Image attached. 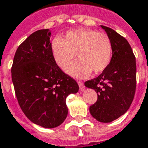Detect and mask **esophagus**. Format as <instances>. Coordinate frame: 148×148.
Here are the masks:
<instances>
[{
    "label": "esophagus",
    "mask_w": 148,
    "mask_h": 148,
    "mask_svg": "<svg viewBox=\"0 0 148 148\" xmlns=\"http://www.w3.org/2000/svg\"><path fill=\"white\" fill-rule=\"evenodd\" d=\"M77 84L79 86V88H80L81 90H85V86H84V82H82V81H77Z\"/></svg>",
    "instance_id": "34e87169"
}]
</instances>
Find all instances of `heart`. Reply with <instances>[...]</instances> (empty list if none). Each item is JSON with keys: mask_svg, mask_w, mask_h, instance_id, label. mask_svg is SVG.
<instances>
[{"mask_svg": "<svg viewBox=\"0 0 148 148\" xmlns=\"http://www.w3.org/2000/svg\"><path fill=\"white\" fill-rule=\"evenodd\" d=\"M55 62L66 69L77 55V60L66 69L72 76L83 78L92 71L99 74L108 67L112 59V46L106 33L90 29L69 31L63 37L55 38L51 42Z\"/></svg>", "mask_w": 148, "mask_h": 148, "instance_id": "1", "label": "heart"}]
</instances>
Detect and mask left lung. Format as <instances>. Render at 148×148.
Here are the masks:
<instances>
[{
  "label": "left lung",
  "instance_id": "left-lung-1",
  "mask_svg": "<svg viewBox=\"0 0 148 148\" xmlns=\"http://www.w3.org/2000/svg\"><path fill=\"white\" fill-rule=\"evenodd\" d=\"M112 46L110 63L98 77L86 81L85 86L97 93V100L90 107L93 118L109 123L124 114L133 101L136 87V57L124 37L112 28L101 25Z\"/></svg>",
  "mask_w": 148,
  "mask_h": 148
}]
</instances>
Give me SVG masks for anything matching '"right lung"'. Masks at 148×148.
Returning a JSON list of instances; mask_svg holds the SVG:
<instances>
[{"instance_id": "right-lung-1", "label": "right lung", "mask_w": 148, "mask_h": 148, "mask_svg": "<svg viewBox=\"0 0 148 148\" xmlns=\"http://www.w3.org/2000/svg\"><path fill=\"white\" fill-rule=\"evenodd\" d=\"M49 29L30 35L15 53L12 80L21 109L34 124L58 127L68 113L66 99L79 90L77 82L56 64Z\"/></svg>"}]
</instances>
